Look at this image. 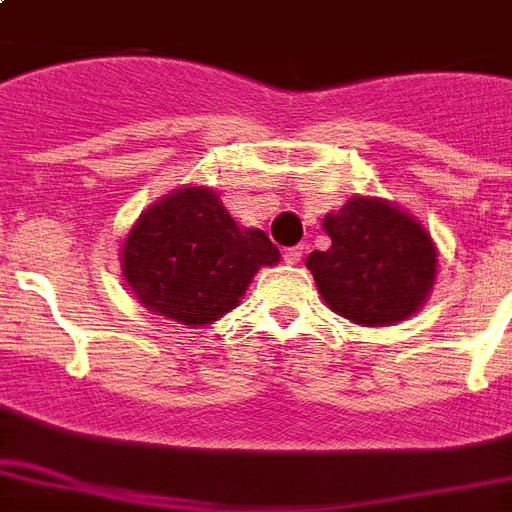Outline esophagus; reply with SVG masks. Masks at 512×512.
I'll use <instances>...</instances> for the list:
<instances>
[{"mask_svg":"<svg viewBox=\"0 0 512 512\" xmlns=\"http://www.w3.org/2000/svg\"><path fill=\"white\" fill-rule=\"evenodd\" d=\"M303 260V247H289L284 249V263L287 265H297Z\"/></svg>","mask_w":512,"mask_h":512,"instance_id":"obj_1","label":"esophagus"}]
</instances>
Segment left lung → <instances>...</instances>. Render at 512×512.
<instances>
[{"instance_id": "obj_1", "label": "left lung", "mask_w": 512, "mask_h": 512, "mask_svg": "<svg viewBox=\"0 0 512 512\" xmlns=\"http://www.w3.org/2000/svg\"><path fill=\"white\" fill-rule=\"evenodd\" d=\"M321 225L332 247L311 252L305 265L337 316L361 327H393L428 303L438 249L417 217L380 196H353Z\"/></svg>"}]
</instances>
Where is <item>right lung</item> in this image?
Here are the masks:
<instances>
[{"label": "right lung", "instance_id": "1", "mask_svg": "<svg viewBox=\"0 0 512 512\" xmlns=\"http://www.w3.org/2000/svg\"><path fill=\"white\" fill-rule=\"evenodd\" d=\"M260 228H241L209 185H185L151 204L119 249L122 276L143 308L185 327L233 311L260 268L279 263Z\"/></svg>", "mask_w": 512, "mask_h": 512}]
</instances>
